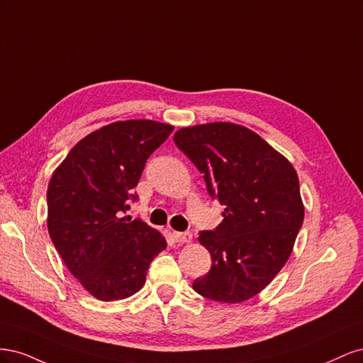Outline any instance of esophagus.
Listing matches in <instances>:
<instances>
[{"label":"esophagus","instance_id":"1","mask_svg":"<svg viewBox=\"0 0 363 363\" xmlns=\"http://www.w3.org/2000/svg\"><path fill=\"white\" fill-rule=\"evenodd\" d=\"M174 239L180 244H191L192 242V235L188 233V232H184V233L174 232Z\"/></svg>","mask_w":363,"mask_h":363}]
</instances>
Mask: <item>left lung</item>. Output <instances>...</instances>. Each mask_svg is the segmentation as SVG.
<instances>
[{"label": "left lung", "instance_id": "left-lung-1", "mask_svg": "<svg viewBox=\"0 0 363 363\" xmlns=\"http://www.w3.org/2000/svg\"><path fill=\"white\" fill-rule=\"evenodd\" d=\"M174 142L225 206L223 223L199 238L212 268L192 288L219 303L247 301L268 286L294 250L304 219L298 175L281 152L239 124L183 127Z\"/></svg>", "mask_w": 363, "mask_h": 363}]
</instances>
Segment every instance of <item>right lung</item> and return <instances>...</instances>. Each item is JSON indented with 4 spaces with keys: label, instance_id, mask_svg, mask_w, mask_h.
<instances>
[{
    "label": "right lung",
    "instance_id": "1",
    "mask_svg": "<svg viewBox=\"0 0 363 363\" xmlns=\"http://www.w3.org/2000/svg\"><path fill=\"white\" fill-rule=\"evenodd\" d=\"M174 125L116 121L77 142L48 183L47 227L65 265L96 300H124L145 284L167 239L123 216L147 159Z\"/></svg>",
    "mask_w": 363,
    "mask_h": 363
}]
</instances>
